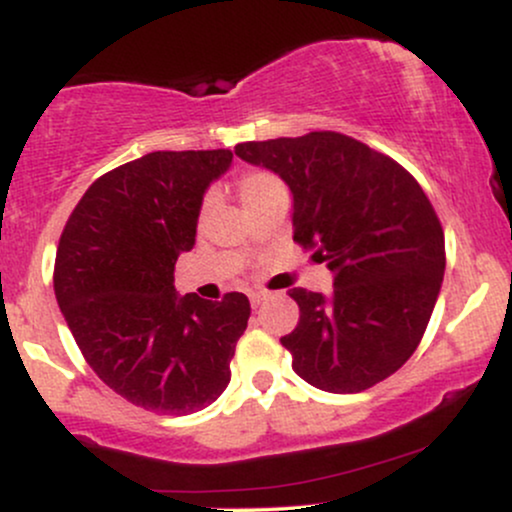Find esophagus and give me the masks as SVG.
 <instances>
[{
    "instance_id": "esophagus-1",
    "label": "esophagus",
    "mask_w": 512,
    "mask_h": 512,
    "mask_svg": "<svg viewBox=\"0 0 512 512\" xmlns=\"http://www.w3.org/2000/svg\"><path fill=\"white\" fill-rule=\"evenodd\" d=\"M267 296H269L267 291H250V305L252 308H257V305H260Z\"/></svg>"
}]
</instances>
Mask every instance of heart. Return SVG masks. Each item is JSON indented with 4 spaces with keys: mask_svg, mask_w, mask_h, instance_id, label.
Returning <instances> with one entry per match:
<instances>
[{
    "mask_svg": "<svg viewBox=\"0 0 512 512\" xmlns=\"http://www.w3.org/2000/svg\"><path fill=\"white\" fill-rule=\"evenodd\" d=\"M236 187H238V195L243 199L245 207H255L260 199H264L267 195H272L274 190H279L281 180L276 178L274 173H267V170H245L243 175L236 180ZM211 207V199L207 197L202 202V209H199V219H204L207 216V211Z\"/></svg>",
    "mask_w": 512,
    "mask_h": 512,
    "instance_id": "b5f03b06",
    "label": "heart"
}]
</instances>
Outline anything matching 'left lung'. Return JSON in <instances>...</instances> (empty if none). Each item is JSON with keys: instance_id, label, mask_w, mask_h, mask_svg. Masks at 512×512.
Segmentation results:
<instances>
[{"instance_id": "left-lung-1", "label": "left lung", "mask_w": 512, "mask_h": 512, "mask_svg": "<svg viewBox=\"0 0 512 512\" xmlns=\"http://www.w3.org/2000/svg\"><path fill=\"white\" fill-rule=\"evenodd\" d=\"M293 192V240L334 272L330 296L291 289L301 317L281 337L317 390L351 395L407 363L445 272L436 209L407 168L346 134L320 129L236 146Z\"/></svg>"}]
</instances>
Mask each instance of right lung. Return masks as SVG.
<instances>
[{"label": "right lung", "instance_id": "1", "mask_svg": "<svg viewBox=\"0 0 512 512\" xmlns=\"http://www.w3.org/2000/svg\"><path fill=\"white\" fill-rule=\"evenodd\" d=\"M231 161L228 149L154 151L108 170L57 245L52 281L76 346L110 390L154 414H192L231 383L248 296L180 298L173 286L204 190Z\"/></svg>", "mask_w": 512, "mask_h": 512}]
</instances>
